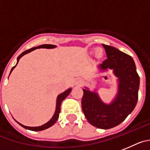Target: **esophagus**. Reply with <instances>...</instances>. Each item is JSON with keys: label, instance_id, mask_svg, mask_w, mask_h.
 <instances>
[{"label": "esophagus", "instance_id": "obj_1", "mask_svg": "<svg viewBox=\"0 0 150 150\" xmlns=\"http://www.w3.org/2000/svg\"><path fill=\"white\" fill-rule=\"evenodd\" d=\"M79 83H81V81H79V80H78V81H77V84H79Z\"/></svg>", "mask_w": 150, "mask_h": 150}]
</instances>
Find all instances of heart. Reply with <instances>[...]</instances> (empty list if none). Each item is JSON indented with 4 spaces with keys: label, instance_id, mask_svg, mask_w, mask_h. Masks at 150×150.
Returning a JSON list of instances; mask_svg holds the SVG:
<instances>
[{
    "label": "heart",
    "instance_id": "heart-1",
    "mask_svg": "<svg viewBox=\"0 0 150 150\" xmlns=\"http://www.w3.org/2000/svg\"><path fill=\"white\" fill-rule=\"evenodd\" d=\"M96 54H97L98 56H100L101 55V52H100V49H97V50H96Z\"/></svg>",
    "mask_w": 150,
    "mask_h": 150
}]
</instances>
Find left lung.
<instances>
[{
    "label": "left lung",
    "instance_id": "obj_1",
    "mask_svg": "<svg viewBox=\"0 0 150 150\" xmlns=\"http://www.w3.org/2000/svg\"><path fill=\"white\" fill-rule=\"evenodd\" d=\"M107 58L100 65L102 70L113 69L118 78V91L110 104L104 103L97 92L83 89L82 110L89 124L99 129L112 128L122 123L133 111L138 98L140 78L131 56L117 49L102 44Z\"/></svg>",
    "mask_w": 150,
    "mask_h": 150
}]
</instances>
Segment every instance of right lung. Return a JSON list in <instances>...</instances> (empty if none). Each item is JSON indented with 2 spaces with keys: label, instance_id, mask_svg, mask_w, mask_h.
Wrapping results in <instances>:
<instances>
[{
  "label": "right lung",
  "instance_id": "right-lung-1",
  "mask_svg": "<svg viewBox=\"0 0 150 150\" xmlns=\"http://www.w3.org/2000/svg\"><path fill=\"white\" fill-rule=\"evenodd\" d=\"M54 47H56V46L54 45H52V44H43V45H40V46H38V47H33V48H31L29 49V50H26V51L23 52L21 53V54H20V55L18 56V58H17V64H18V61H19V60H20V58H21L22 56H23L24 54H27V53L33 51V50H36V49H40V48H46V49H52V48H54ZM16 65L15 66V67H13L12 68V69H11V72H12V70L14 69V68H15V67L17 66ZM71 90H72V89H67V90H66L65 92H63V93H61V94H60L59 96H58V98H57V102H56V110H55V112H54V115H53V117H52L51 120H50V121H48L47 123H46L45 124H43V125L40 126V127H26V126H24L23 125V124H20V123H18V124H20L21 126L22 127H23V128L26 129H29V130H33V131H41V130H43V129H46L49 128V127H52V125H54V124H55V122L57 121H58V117H59V113L60 112H61V103H62L63 100H64V99L66 98L67 97V96L69 95V93H70Z\"/></svg>",
  "mask_w": 150,
  "mask_h": 150
}]
</instances>
